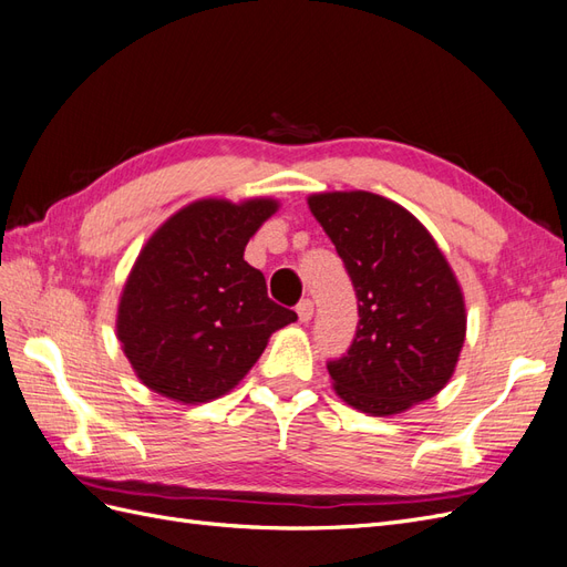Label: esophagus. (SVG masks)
<instances>
[{
  "label": "esophagus",
  "mask_w": 567,
  "mask_h": 567,
  "mask_svg": "<svg viewBox=\"0 0 567 567\" xmlns=\"http://www.w3.org/2000/svg\"><path fill=\"white\" fill-rule=\"evenodd\" d=\"M296 312H298L300 321L307 323V321L312 319V315H315V302H312L310 298H302V300L298 302V307H296Z\"/></svg>",
  "instance_id": "34e87169"
}]
</instances>
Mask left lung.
Returning a JSON list of instances; mask_svg holds the SVG:
<instances>
[{"instance_id":"1","label":"left lung","mask_w":567,"mask_h":567,"mask_svg":"<svg viewBox=\"0 0 567 567\" xmlns=\"http://www.w3.org/2000/svg\"><path fill=\"white\" fill-rule=\"evenodd\" d=\"M346 265L359 307L352 346L331 359L340 400L402 414L450 383L466 340V305L435 238L402 205L369 192L307 198Z\"/></svg>"}]
</instances>
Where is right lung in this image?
I'll return each instance as SVG.
<instances>
[{
  "label": "right lung",
  "mask_w": 567,
  "mask_h": 567,
  "mask_svg": "<svg viewBox=\"0 0 567 567\" xmlns=\"http://www.w3.org/2000/svg\"><path fill=\"white\" fill-rule=\"evenodd\" d=\"M279 210L271 198L186 205L153 234L117 305V340L140 381L175 402L227 394L274 331L298 315L267 296L246 244Z\"/></svg>",
  "instance_id": "1"
}]
</instances>
